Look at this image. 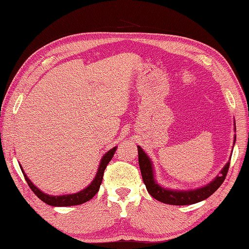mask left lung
<instances>
[{
    "label": "left lung",
    "mask_w": 249,
    "mask_h": 249,
    "mask_svg": "<svg viewBox=\"0 0 249 249\" xmlns=\"http://www.w3.org/2000/svg\"><path fill=\"white\" fill-rule=\"evenodd\" d=\"M236 136H234V143H235ZM138 162L141 172V176L145 184L148 192L158 201L170 204V205H191L201 201H204L209 197L212 194L217 191V189L221 186L222 182L225 181L226 176L228 174L230 162L226 164V166L221 169L220 175L217 176L212 182L206 184L205 187L198 188L196 190H186V191H179V190H170L165 189L155 181L154 173H153V165L151 162L150 158L145 154L144 151L138 145Z\"/></svg>",
    "instance_id": "obj_1"
}]
</instances>
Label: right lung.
<instances>
[{
	"mask_svg": "<svg viewBox=\"0 0 249 249\" xmlns=\"http://www.w3.org/2000/svg\"><path fill=\"white\" fill-rule=\"evenodd\" d=\"M116 148L118 147H114L112 148L110 151H108L104 157L101 158L100 160V164H99V167L98 170H97V174L94 178V180L90 182V184L89 187H86L85 189H83L82 191L77 192V193H73V194H65V196H50V194H46L42 192L40 189L36 188L34 184L31 182V180L28 178V176L26 174H24L23 169L20 165V168H21V172L24 176V179H26L27 183L29 184V187L34 192V194L43 201L44 203L48 204V205L51 206H73V205H80V204H83L85 202H89V199H91L92 197L95 196V194L99 191V188H100V184L102 182V178H104V173H105V169L107 167V165L109 164L110 160L113 158V155L116 151Z\"/></svg>",
	"mask_w": 249,
	"mask_h": 249,
	"instance_id": "right-lung-1",
	"label": "right lung"
}]
</instances>
